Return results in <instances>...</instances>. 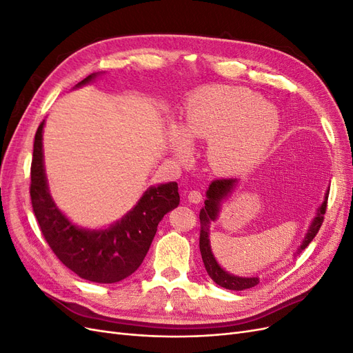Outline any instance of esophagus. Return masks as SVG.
Masks as SVG:
<instances>
[{
	"label": "esophagus",
	"instance_id": "obj_1",
	"mask_svg": "<svg viewBox=\"0 0 353 353\" xmlns=\"http://www.w3.org/2000/svg\"><path fill=\"white\" fill-rule=\"evenodd\" d=\"M201 200H203V196H201L200 191L193 190V191H190V193H188V201L190 203H194V205H197V203H200Z\"/></svg>",
	"mask_w": 353,
	"mask_h": 353
}]
</instances>
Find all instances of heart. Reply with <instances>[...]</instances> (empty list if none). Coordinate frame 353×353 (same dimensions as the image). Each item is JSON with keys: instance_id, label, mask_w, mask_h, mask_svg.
<instances>
[{"instance_id": "obj_1", "label": "heart", "mask_w": 353, "mask_h": 353, "mask_svg": "<svg viewBox=\"0 0 353 353\" xmlns=\"http://www.w3.org/2000/svg\"><path fill=\"white\" fill-rule=\"evenodd\" d=\"M280 128V112L259 94L213 85L190 95L183 131L174 130L172 140L179 157L188 156V140H210V166L219 172L239 174L268 154Z\"/></svg>"}]
</instances>
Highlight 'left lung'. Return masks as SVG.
<instances>
[{
  "mask_svg": "<svg viewBox=\"0 0 353 353\" xmlns=\"http://www.w3.org/2000/svg\"><path fill=\"white\" fill-rule=\"evenodd\" d=\"M239 183L237 178H222V179H215L212 181L208 191H206V200H205V206L200 210V253H201V259L203 263H205V268L209 274L210 279L215 281L218 285L228 288V290H245V288H252L254 285L259 284L258 276H239L227 272L223 268H221V265L216 262L215 256L212 253L210 249V240H209V228H210V222L215 221L218 218V213L221 209V203L222 200H225L231 191L236 188ZM327 200H328V191L325 193L323 205L318 208L316 215L312 221L311 225H309V230L306 232V236L301 244V248L297 249L296 253H301L303 249L307 248V244L314 240L316 236V232L319 231L323 225L324 221V213L327 209Z\"/></svg>",
  "mask_w": 353,
  "mask_h": 353,
  "instance_id": "8db88e82",
  "label": "left lung"
}]
</instances>
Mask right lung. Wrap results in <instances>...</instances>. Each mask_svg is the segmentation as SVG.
Wrapping results in <instances>:
<instances>
[{
	"label": "right lung",
	"mask_w": 353,
	"mask_h": 353,
	"mask_svg": "<svg viewBox=\"0 0 353 353\" xmlns=\"http://www.w3.org/2000/svg\"><path fill=\"white\" fill-rule=\"evenodd\" d=\"M99 73H91L77 87L90 83ZM41 122L35 134L30 166V200L39 228L54 254L81 279L112 284L138 270L150 249L159 222L179 205L176 183L150 187L126 215L104 230L74 225L50 196Z\"/></svg>",
	"instance_id": "obj_1"
}]
</instances>
